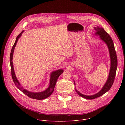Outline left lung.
Returning <instances> with one entry per match:
<instances>
[{
    "mask_svg": "<svg viewBox=\"0 0 125 125\" xmlns=\"http://www.w3.org/2000/svg\"><path fill=\"white\" fill-rule=\"evenodd\" d=\"M94 30L96 31L95 33L96 35H100V39L105 42V43L107 45L109 53H110V56L111 59V67L110 70V72L109 77L107 81L102 87V88L98 93L95 94L93 95H85L82 94L75 88L76 92L77 94L81 97L87 99H94V98H97L99 96H101L103 94L106 93L107 92H108L110 88L111 87L115 78L116 70L117 68V57L116 55V52L115 49L114 45L113 42V41L109 35V34L103 28L100 27H94ZM74 84L75 85V83L74 82ZM76 87V86H75Z\"/></svg>",
    "mask_w": 125,
    "mask_h": 125,
    "instance_id": "8db88e82",
    "label": "left lung"
}]
</instances>
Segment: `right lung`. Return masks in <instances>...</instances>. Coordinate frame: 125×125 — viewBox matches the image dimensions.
Masks as SVG:
<instances>
[{
    "label": "right lung",
    "mask_w": 125,
    "mask_h": 125,
    "mask_svg": "<svg viewBox=\"0 0 125 125\" xmlns=\"http://www.w3.org/2000/svg\"><path fill=\"white\" fill-rule=\"evenodd\" d=\"M24 31H22L21 33H20L16 38V41L12 48L11 53H10V66H11V75H12V78L13 80V82L16 85V86L17 87V88H19V90H20L21 92H22L24 94H25L26 95H27L28 97L35 99H38V100H42V99H44L48 96H49L54 91V89L57 82V80L59 77V76L63 72V70L62 69L61 70H58L56 71H54V72H53L50 76V84L49 87L46 89V90H45L43 92H40V93H32L29 92L25 89H24L23 86H21L20 83H19V81H18V80L16 78V77L15 76V73H14V68H13V62H12V59H13V54L14 52V50L15 49V47L16 46V43L17 42L18 40V39L21 37V35L22 34V33Z\"/></svg>",
    "instance_id": "right-lung-1"
}]
</instances>
